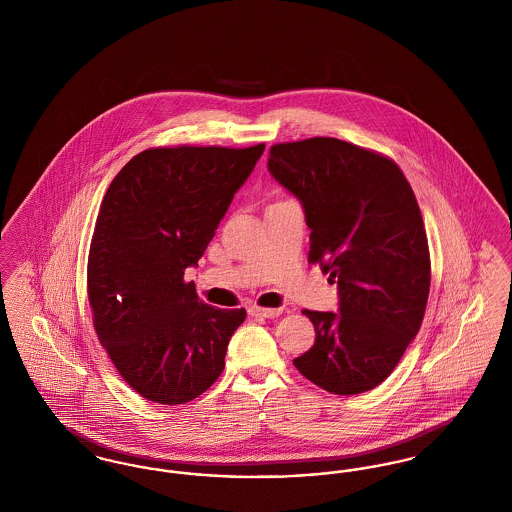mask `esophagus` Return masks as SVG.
I'll return each mask as SVG.
<instances>
[{
	"mask_svg": "<svg viewBox=\"0 0 512 512\" xmlns=\"http://www.w3.org/2000/svg\"><path fill=\"white\" fill-rule=\"evenodd\" d=\"M280 313H282V309H267V307H257V305H253L249 309V315H253V317L274 318L278 317Z\"/></svg>",
	"mask_w": 512,
	"mask_h": 512,
	"instance_id": "esophagus-1",
	"label": "esophagus"
}]
</instances>
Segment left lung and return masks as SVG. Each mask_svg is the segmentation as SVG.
I'll return each mask as SVG.
<instances>
[{"mask_svg":"<svg viewBox=\"0 0 512 512\" xmlns=\"http://www.w3.org/2000/svg\"><path fill=\"white\" fill-rule=\"evenodd\" d=\"M268 171L305 209L309 263L338 282L340 313L305 309L315 345L293 359L318 388L382 384L420 330L432 280L413 188L388 155L336 138L270 147Z\"/></svg>","mask_w":512,"mask_h":512,"instance_id":"1","label":"left lung"}]
</instances>
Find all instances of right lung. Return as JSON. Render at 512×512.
<instances>
[{
	"instance_id": "1",
	"label": "right lung",
	"mask_w": 512,
	"mask_h": 512,
	"mask_svg": "<svg viewBox=\"0 0 512 512\" xmlns=\"http://www.w3.org/2000/svg\"><path fill=\"white\" fill-rule=\"evenodd\" d=\"M265 144L149 147L103 195L88 255L94 330L122 380L147 401L209 390L245 309L199 299L184 270L219 228Z\"/></svg>"
}]
</instances>
